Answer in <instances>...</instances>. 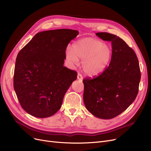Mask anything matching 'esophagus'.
<instances>
[{
  "label": "esophagus",
  "mask_w": 151,
  "mask_h": 151,
  "mask_svg": "<svg viewBox=\"0 0 151 151\" xmlns=\"http://www.w3.org/2000/svg\"><path fill=\"white\" fill-rule=\"evenodd\" d=\"M77 79L78 80L82 81L83 80V76H82V75L81 74H80V73H78V75H77Z\"/></svg>",
  "instance_id": "1"
}]
</instances>
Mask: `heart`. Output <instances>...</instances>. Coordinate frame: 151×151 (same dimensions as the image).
<instances>
[{"label": "heart", "instance_id": "obj_1", "mask_svg": "<svg viewBox=\"0 0 151 151\" xmlns=\"http://www.w3.org/2000/svg\"><path fill=\"white\" fill-rule=\"evenodd\" d=\"M66 58L71 65L82 60L81 67L89 77L101 75L107 69L112 55V50L107 44L93 37H85L76 41L71 48L67 47Z\"/></svg>", "mask_w": 151, "mask_h": 151}]
</instances>
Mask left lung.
Masks as SVG:
<instances>
[{
  "mask_svg": "<svg viewBox=\"0 0 151 151\" xmlns=\"http://www.w3.org/2000/svg\"><path fill=\"white\" fill-rule=\"evenodd\" d=\"M112 42V55L107 69L93 79H84V106L94 116L111 119L124 112L135 100L141 80L134 51L123 39L108 32L96 34Z\"/></svg>",
  "mask_w": 151,
  "mask_h": 151,
  "instance_id": "obj_1",
  "label": "left lung"
}]
</instances>
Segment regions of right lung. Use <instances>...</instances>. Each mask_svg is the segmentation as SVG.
Instances as JSON below:
<instances>
[{"label": "right lung", "mask_w": 151, "mask_h": 151, "mask_svg": "<svg viewBox=\"0 0 151 151\" xmlns=\"http://www.w3.org/2000/svg\"><path fill=\"white\" fill-rule=\"evenodd\" d=\"M79 32L60 29L39 32L17 57L14 87L22 107L29 115L47 118L62 106L77 73L63 66L68 43Z\"/></svg>", "instance_id": "obj_1"}]
</instances>
